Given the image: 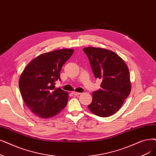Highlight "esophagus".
Instances as JSON below:
<instances>
[{
	"label": "esophagus",
	"mask_w": 156,
	"mask_h": 156,
	"mask_svg": "<svg viewBox=\"0 0 156 156\" xmlns=\"http://www.w3.org/2000/svg\"><path fill=\"white\" fill-rule=\"evenodd\" d=\"M73 94L74 95V96H79V95L81 94V93H80V92H73Z\"/></svg>",
	"instance_id": "1"
}]
</instances>
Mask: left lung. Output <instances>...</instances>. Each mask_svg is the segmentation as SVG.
Instances as JSON below:
<instances>
[{
    "mask_svg": "<svg viewBox=\"0 0 156 156\" xmlns=\"http://www.w3.org/2000/svg\"><path fill=\"white\" fill-rule=\"evenodd\" d=\"M83 51L89 58L96 78L102 80L101 89L92 93V101L89 109L99 117H107L115 113L131 89L127 66L112 51L88 47Z\"/></svg>",
    "mask_w": 156,
    "mask_h": 156,
    "instance_id": "8db88e82",
    "label": "left lung"
}]
</instances>
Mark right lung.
<instances>
[{"label": "right lung", "instance_id": "obj_1", "mask_svg": "<svg viewBox=\"0 0 156 156\" xmlns=\"http://www.w3.org/2000/svg\"><path fill=\"white\" fill-rule=\"evenodd\" d=\"M72 49L48 52L35 58L27 66L19 80V88L25 103L39 117L56 115L68 102V94L55 88L60 80L62 66L73 55Z\"/></svg>", "mask_w": 156, "mask_h": 156}]
</instances>
